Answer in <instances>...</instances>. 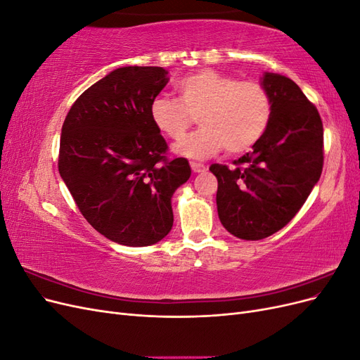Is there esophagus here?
Here are the masks:
<instances>
[{"label": "esophagus", "mask_w": 360, "mask_h": 360, "mask_svg": "<svg viewBox=\"0 0 360 360\" xmlns=\"http://www.w3.org/2000/svg\"><path fill=\"white\" fill-rule=\"evenodd\" d=\"M191 168L193 172H197V174L204 172L207 169L205 165H202V163H198V162H191Z\"/></svg>", "instance_id": "esophagus-1"}]
</instances>
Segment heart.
Returning a JSON list of instances; mask_svg holds the SVG:
<instances>
[{
    "label": "heart",
    "mask_w": 360,
    "mask_h": 360,
    "mask_svg": "<svg viewBox=\"0 0 360 360\" xmlns=\"http://www.w3.org/2000/svg\"><path fill=\"white\" fill-rule=\"evenodd\" d=\"M177 99L158 96L150 117L162 135L180 141L198 117L201 129L176 146L179 155L204 159L225 147L242 155L264 136L271 120V97L263 84L202 69L176 84Z\"/></svg>",
    "instance_id": "b5f03b06"
}]
</instances>
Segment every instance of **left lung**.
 <instances>
[{"label":"left lung","mask_w":360,"mask_h":360,"mask_svg":"<svg viewBox=\"0 0 360 360\" xmlns=\"http://www.w3.org/2000/svg\"><path fill=\"white\" fill-rule=\"evenodd\" d=\"M271 97L264 136L234 168L213 163L217 214L228 233L261 240L284 228L320 180L323 123L299 85L266 72L261 78Z\"/></svg>","instance_id":"obj_1"}]
</instances>
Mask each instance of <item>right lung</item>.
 <instances>
[{
  "mask_svg": "<svg viewBox=\"0 0 360 360\" xmlns=\"http://www.w3.org/2000/svg\"><path fill=\"white\" fill-rule=\"evenodd\" d=\"M163 68L126 66L86 89L64 120L58 171L96 231L124 246L160 242L172 228L171 198L191 177L169 160L150 105L168 84Z\"/></svg>",
  "mask_w": 360,
  "mask_h": 360,
  "instance_id": "obj_1",
  "label": "right lung"
}]
</instances>
